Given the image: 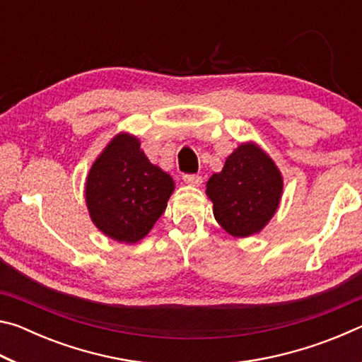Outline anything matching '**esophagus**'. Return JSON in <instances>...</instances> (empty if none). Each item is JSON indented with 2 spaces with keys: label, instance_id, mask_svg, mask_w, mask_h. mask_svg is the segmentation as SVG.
Masks as SVG:
<instances>
[{
  "label": "esophagus",
  "instance_id": "esophagus-1",
  "mask_svg": "<svg viewBox=\"0 0 362 362\" xmlns=\"http://www.w3.org/2000/svg\"><path fill=\"white\" fill-rule=\"evenodd\" d=\"M183 182L189 187H199L203 183V177L201 175H194V174H185L183 175Z\"/></svg>",
  "mask_w": 362,
  "mask_h": 362
}]
</instances>
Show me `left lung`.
Wrapping results in <instances>:
<instances>
[{
    "instance_id": "8db88e82",
    "label": "left lung",
    "mask_w": 362,
    "mask_h": 362,
    "mask_svg": "<svg viewBox=\"0 0 362 362\" xmlns=\"http://www.w3.org/2000/svg\"><path fill=\"white\" fill-rule=\"evenodd\" d=\"M283 175L255 142L241 144L226 158L223 169L212 174L206 194L214 217L235 238L257 235L276 214L283 196Z\"/></svg>"
}]
</instances>
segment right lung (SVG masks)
I'll list each match as a JSON object with an SVG mask.
<instances>
[{
    "mask_svg": "<svg viewBox=\"0 0 362 362\" xmlns=\"http://www.w3.org/2000/svg\"><path fill=\"white\" fill-rule=\"evenodd\" d=\"M84 192L97 228L115 241L134 244L166 211L174 180L148 161L136 136L119 132L90 166Z\"/></svg>",
    "mask_w": 362,
    "mask_h": 362,
    "instance_id": "right-lung-1",
    "label": "right lung"
}]
</instances>
